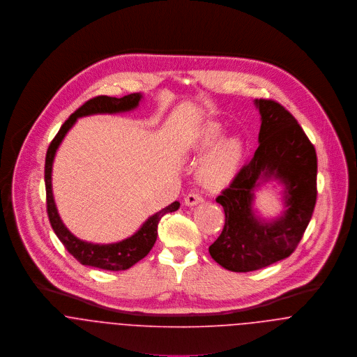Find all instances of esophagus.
Wrapping results in <instances>:
<instances>
[{"label":"esophagus","instance_id":"34e87169","mask_svg":"<svg viewBox=\"0 0 357 357\" xmlns=\"http://www.w3.org/2000/svg\"><path fill=\"white\" fill-rule=\"evenodd\" d=\"M202 202H204L202 197H201L199 194H195V192L188 194V195L184 198V204H185V206H195V204H202Z\"/></svg>","mask_w":357,"mask_h":357}]
</instances>
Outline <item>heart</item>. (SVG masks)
Returning a JSON list of instances; mask_svg holds the SVG:
<instances>
[{
    "mask_svg": "<svg viewBox=\"0 0 357 357\" xmlns=\"http://www.w3.org/2000/svg\"><path fill=\"white\" fill-rule=\"evenodd\" d=\"M227 129L217 121H208L201 126L191 143V151L206 153L198 167V178L208 190H224L239 174L246 155L245 140L238 136L224 137Z\"/></svg>",
    "mask_w": 357,
    "mask_h": 357,
    "instance_id": "b5f03b06",
    "label": "heart"
}]
</instances>
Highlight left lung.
<instances>
[{
  "instance_id": "obj_1",
  "label": "left lung",
  "mask_w": 357,
  "mask_h": 357,
  "mask_svg": "<svg viewBox=\"0 0 357 357\" xmlns=\"http://www.w3.org/2000/svg\"><path fill=\"white\" fill-rule=\"evenodd\" d=\"M261 115L258 149L215 202L225 225L208 248L211 258L232 272H250L287 258L300 243L316 204V151L296 118L279 102L255 99ZM275 181L282 187L284 208L265 219L255 192Z\"/></svg>"
}]
</instances>
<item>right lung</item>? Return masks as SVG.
<instances>
[{
    "mask_svg": "<svg viewBox=\"0 0 357 357\" xmlns=\"http://www.w3.org/2000/svg\"><path fill=\"white\" fill-rule=\"evenodd\" d=\"M143 100L142 93H132L123 96L121 99L109 98V96H98L85 102L79 107L70 118L63 123L56 137L52 140L51 146L48 149L47 158H45V188H47V207H48V217L51 221L52 228L60 242L64 245L67 252L73 255L77 261L82 265L93 266L104 271H125L133 266L136 262L143 259L153 249V243L158 236V224L159 220L167 214L178 210L180 202L166 206L165 208L153 213L150 215L142 227L129 238L122 239L115 243H93L86 242L77 238L71 231L64 225L61 221L57 207L53 198L52 190V167L56 153L64 140L66 135L70 129L75 125L77 119L91 115L99 114H125L136 109L140 102Z\"/></svg>",
    "mask_w": 357,
    "mask_h": 357,
    "instance_id": "right-lung-1",
    "label": "right lung"
}]
</instances>
